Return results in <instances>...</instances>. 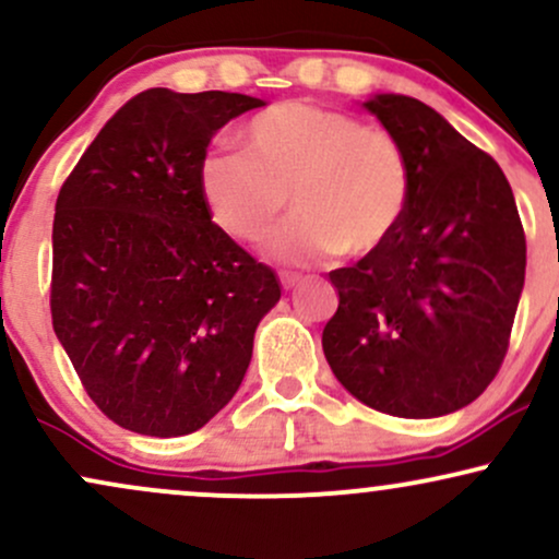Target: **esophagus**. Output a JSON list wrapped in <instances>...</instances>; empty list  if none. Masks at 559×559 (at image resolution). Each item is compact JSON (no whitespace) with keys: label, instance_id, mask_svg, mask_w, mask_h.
I'll use <instances>...</instances> for the list:
<instances>
[{"label":"esophagus","instance_id":"esophagus-1","mask_svg":"<svg viewBox=\"0 0 559 559\" xmlns=\"http://www.w3.org/2000/svg\"><path fill=\"white\" fill-rule=\"evenodd\" d=\"M297 284H299V275L297 273H281V286H284L286 292H288V288L297 286Z\"/></svg>","mask_w":559,"mask_h":559}]
</instances>
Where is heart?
<instances>
[{"label":"heart","mask_w":559,"mask_h":559,"mask_svg":"<svg viewBox=\"0 0 559 559\" xmlns=\"http://www.w3.org/2000/svg\"><path fill=\"white\" fill-rule=\"evenodd\" d=\"M241 152H215L199 168V191L228 236L260 241L284 215L275 239L286 262H316L342 249L376 252L400 228L413 170L400 139L355 115L284 102L241 128Z\"/></svg>","instance_id":"1"}]
</instances>
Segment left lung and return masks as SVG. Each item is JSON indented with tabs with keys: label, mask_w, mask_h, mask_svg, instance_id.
I'll use <instances>...</instances> for the list:
<instances>
[{
	"label": "left lung",
	"mask_w": 559,
	"mask_h": 559,
	"mask_svg": "<svg viewBox=\"0 0 559 559\" xmlns=\"http://www.w3.org/2000/svg\"><path fill=\"white\" fill-rule=\"evenodd\" d=\"M413 170L391 239L331 271L338 310L323 329L333 376L378 413L441 418L484 394L510 344L525 236L502 168L433 107L404 94L362 102Z\"/></svg>",
	"instance_id": "1"
}]
</instances>
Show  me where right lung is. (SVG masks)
<instances>
[{
	"instance_id": "add662e5",
	"label": "right lung",
	"mask_w": 559,
	"mask_h": 559,
	"mask_svg": "<svg viewBox=\"0 0 559 559\" xmlns=\"http://www.w3.org/2000/svg\"><path fill=\"white\" fill-rule=\"evenodd\" d=\"M247 94L146 88L107 120L62 183L52 228V325L96 407L173 439L239 391L281 284L215 226L199 168Z\"/></svg>"
}]
</instances>
